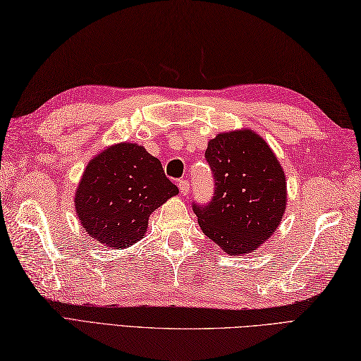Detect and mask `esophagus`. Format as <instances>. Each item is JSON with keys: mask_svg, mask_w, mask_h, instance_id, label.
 <instances>
[{"mask_svg": "<svg viewBox=\"0 0 361 361\" xmlns=\"http://www.w3.org/2000/svg\"><path fill=\"white\" fill-rule=\"evenodd\" d=\"M178 189H180V192H181V195L186 197L188 193H189V190H190L189 181H188V180H180V181H178Z\"/></svg>", "mask_w": 361, "mask_h": 361, "instance_id": "obj_1", "label": "esophagus"}]
</instances>
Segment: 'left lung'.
<instances>
[{
	"instance_id": "obj_1",
	"label": "left lung",
	"mask_w": 361,
	"mask_h": 361,
	"mask_svg": "<svg viewBox=\"0 0 361 361\" xmlns=\"http://www.w3.org/2000/svg\"><path fill=\"white\" fill-rule=\"evenodd\" d=\"M214 197L193 202L204 235L228 255L256 250L269 239L285 210L286 184L270 146L250 129L218 134L206 149Z\"/></svg>"
}]
</instances>
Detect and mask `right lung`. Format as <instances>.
I'll use <instances>...</instances> for the list:
<instances>
[{"mask_svg":"<svg viewBox=\"0 0 361 361\" xmlns=\"http://www.w3.org/2000/svg\"><path fill=\"white\" fill-rule=\"evenodd\" d=\"M177 193L159 159L135 143H120L88 163L76 190V214L88 235L120 250L145 236L149 215Z\"/></svg>","mask_w":361,"mask_h":361,"instance_id":"add662e5","label":"right lung"}]
</instances>
